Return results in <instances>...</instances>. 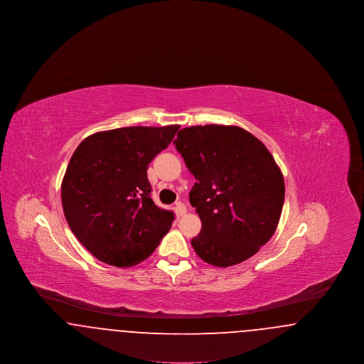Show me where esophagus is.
Listing matches in <instances>:
<instances>
[{
  "instance_id": "34e87169",
  "label": "esophagus",
  "mask_w": 364,
  "mask_h": 364,
  "mask_svg": "<svg viewBox=\"0 0 364 364\" xmlns=\"http://www.w3.org/2000/svg\"><path fill=\"white\" fill-rule=\"evenodd\" d=\"M174 210H176V213L178 214V215H183V214H186V211H187V208H186V205L183 203V202H176V208H174Z\"/></svg>"
}]
</instances>
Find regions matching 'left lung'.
<instances>
[{
	"instance_id": "1",
	"label": "left lung",
	"mask_w": 364,
	"mask_h": 364,
	"mask_svg": "<svg viewBox=\"0 0 364 364\" xmlns=\"http://www.w3.org/2000/svg\"><path fill=\"white\" fill-rule=\"evenodd\" d=\"M196 178L190 202L202 221L191 244L200 259L228 267L257 254L281 217L285 184L266 146L235 125H196L173 141Z\"/></svg>"
}]
</instances>
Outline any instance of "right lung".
Masks as SVG:
<instances>
[{
    "instance_id": "right-lung-1",
    "label": "right lung",
    "mask_w": 364,
    "mask_h": 364,
    "mask_svg": "<svg viewBox=\"0 0 364 364\" xmlns=\"http://www.w3.org/2000/svg\"><path fill=\"white\" fill-rule=\"evenodd\" d=\"M180 125L125 127L85 139L61 184L70 230L97 259L129 267L149 258L169 232L173 211L156 206L149 164Z\"/></svg>"
}]
</instances>
